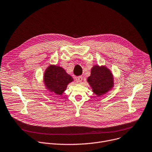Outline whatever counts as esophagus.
Listing matches in <instances>:
<instances>
[{"label": "esophagus", "mask_w": 152, "mask_h": 152, "mask_svg": "<svg viewBox=\"0 0 152 152\" xmlns=\"http://www.w3.org/2000/svg\"><path fill=\"white\" fill-rule=\"evenodd\" d=\"M77 80L78 81V82H79V83H81V82H82V80H83V77H82V76H78L77 77Z\"/></svg>", "instance_id": "34e87169"}]
</instances>
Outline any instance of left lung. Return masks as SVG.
<instances>
[{"label": "left lung", "mask_w": 152, "mask_h": 152, "mask_svg": "<svg viewBox=\"0 0 152 152\" xmlns=\"http://www.w3.org/2000/svg\"><path fill=\"white\" fill-rule=\"evenodd\" d=\"M87 79L93 92L98 97L105 94L114 87L113 75L105 65H94Z\"/></svg>", "instance_id": "1"}]
</instances>
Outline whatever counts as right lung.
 Wrapping results in <instances>:
<instances>
[{"label": "right lung", "instance_id": "1", "mask_svg": "<svg viewBox=\"0 0 152 152\" xmlns=\"http://www.w3.org/2000/svg\"><path fill=\"white\" fill-rule=\"evenodd\" d=\"M73 81V77L59 65H49L44 73L45 88L54 94L62 95L67 86Z\"/></svg>", "mask_w": 152, "mask_h": 152}]
</instances>
